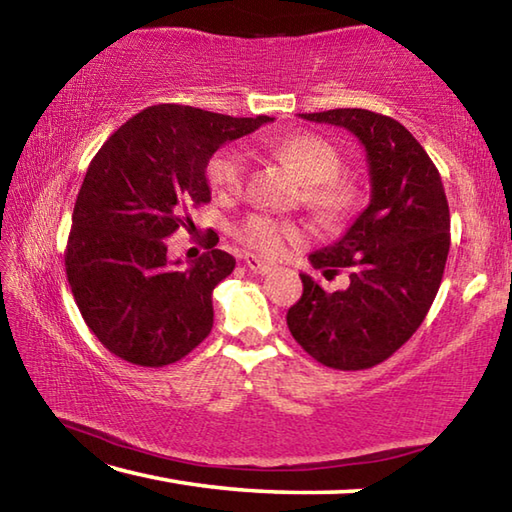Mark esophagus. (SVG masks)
<instances>
[{"mask_svg": "<svg viewBox=\"0 0 512 512\" xmlns=\"http://www.w3.org/2000/svg\"><path fill=\"white\" fill-rule=\"evenodd\" d=\"M244 264H246L248 271L259 273V275H264V273L271 271V266H268V264L264 262V259H259L257 255H246V257H244Z\"/></svg>", "mask_w": 512, "mask_h": 512, "instance_id": "1", "label": "esophagus"}]
</instances>
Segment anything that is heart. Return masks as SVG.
<instances>
[{
    "label": "heart",
    "mask_w": 512,
    "mask_h": 512,
    "mask_svg": "<svg viewBox=\"0 0 512 512\" xmlns=\"http://www.w3.org/2000/svg\"><path fill=\"white\" fill-rule=\"evenodd\" d=\"M266 151L305 180V203L323 221H339L359 201V187L339 176L341 155L323 137L311 133L284 135L266 146ZM207 183L221 198H237L246 185V158L235 149H223L207 164ZM237 239L268 257H280L298 244L302 230L298 223L253 214L237 228Z\"/></svg>",
    "instance_id": "heart-1"
}]
</instances>
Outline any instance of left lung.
Masks as SVG:
<instances>
[{
    "mask_svg": "<svg viewBox=\"0 0 512 512\" xmlns=\"http://www.w3.org/2000/svg\"><path fill=\"white\" fill-rule=\"evenodd\" d=\"M300 117L341 126L363 144L370 203L334 246L309 255L325 277L348 268V287L329 293L302 273V296L287 325L323 366L366 370L411 339L436 298L449 253L445 187L400 121L363 108Z\"/></svg>",
    "mask_w": 512,
    "mask_h": 512,
    "instance_id": "obj_1",
    "label": "left lung"
}]
</instances>
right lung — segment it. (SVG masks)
<instances>
[{
    "instance_id": "1",
    "label": "right lung",
    "mask_w": 512,
    "mask_h": 512,
    "mask_svg": "<svg viewBox=\"0 0 512 512\" xmlns=\"http://www.w3.org/2000/svg\"><path fill=\"white\" fill-rule=\"evenodd\" d=\"M273 117H228L160 103L128 119L94 155L76 196L65 271L90 332L115 357L162 368L212 332V291L235 268L214 230L187 268L167 259V237L187 207L210 203L205 169L225 142Z\"/></svg>"
}]
</instances>
